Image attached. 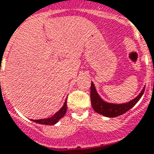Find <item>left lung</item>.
<instances>
[{"label": "left lung", "mask_w": 154, "mask_h": 154, "mask_svg": "<svg viewBox=\"0 0 154 154\" xmlns=\"http://www.w3.org/2000/svg\"><path fill=\"white\" fill-rule=\"evenodd\" d=\"M144 89H145V87L143 88V90L141 91V93L136 98L131 99L129 102L123 103H109V102L104 101L99 96L95 88L94 82H92L90 89L91 104H92V107L95 112L99 113L100 115H103V116L110 117V118L119 116H121V115L125 114V112H127L138 102L139 99H141L143 95Z\"/></svg>", "instance_id": "obj_1"}]
</instances>
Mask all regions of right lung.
I'll return each mask as SVG.
<instances>
[{
  "label": "right lung",
  "instance_id": "1",
  "mask_svg": "<svg viewBox=\"0 0 154 154\" xmlns=\"http://www.w3.org/2000/svg\"><path fill=\"white\" fill-rule=\"evenodd\" d=\"M66 109H67V104H66V100L63 106L60 108L59 111H57L52 117L45 118V119H40V120H32V121L36 122V123H38V124H41V125H53L56 124L60 121V119H61L65 116V114L66 112Z\"/></svg>",
  "mask_w": 154,
  "mask_h": 154
}]
</instances>
